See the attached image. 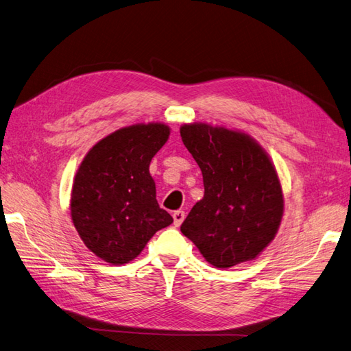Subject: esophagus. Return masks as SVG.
Returning a JSON list of instances; mask_svg holds the SVG:
<instances>
[{
	"mask_svg": "<svg viewBox=\"0 0 351 351\" xmlns=\"http://www.w3.org/2000/svg\"><path fill=\"white\" fill-rule=\"evenodd\" d=\"M184 210H182V209H178V210H176L174 214H173V218H174V226L176 227H178V226H182V222L184 221Z\"/></svg>",
	"mask_w": 351,
	"mask_h": 351,
	"instance_id": "1",
	"label": "esophagus"
}]
</instances>
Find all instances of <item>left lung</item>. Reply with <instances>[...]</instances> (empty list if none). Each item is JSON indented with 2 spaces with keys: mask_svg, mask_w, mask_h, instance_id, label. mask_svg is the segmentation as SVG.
Instances as JSON below:
<instances>
[{
  "mask_svg": "<svg viewBox=\"0 0 351 351\" xmlns=\"http://www.w3.org/2000/svg\"><path fill=\"white\" fill-rule=\"evenodd\" d=\"M180 134L205 186L180 230L217 268L253 261L274 240L284 212L268 154L249 134L226 127L184 124Z\"/></svg>",
  "mask_w": 351,
  "mask_h": 351,
  "instance_id": "left-lung-1",
  "label": "left lung"
}]
</instances>
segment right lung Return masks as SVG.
<instances>
[{
	"instance_id": "add662e5",
	"label": "right lung",
	"mask_w": 351,
	"mask_h": 351,
	"mask_svg": "<svg viewBox=\"0 0 351 351\" xmlns=\"http://www.w3.org/2000/svg\"><path fill=\"white\" fill-rule=\"evenodd\" d=\"M169 127L134 124L95 145L74 177L70 210L84 246L102 261L124 265L137 258L158 230L173 222L156 200L149 164Z\"/></svg>"
}]
</instances>
